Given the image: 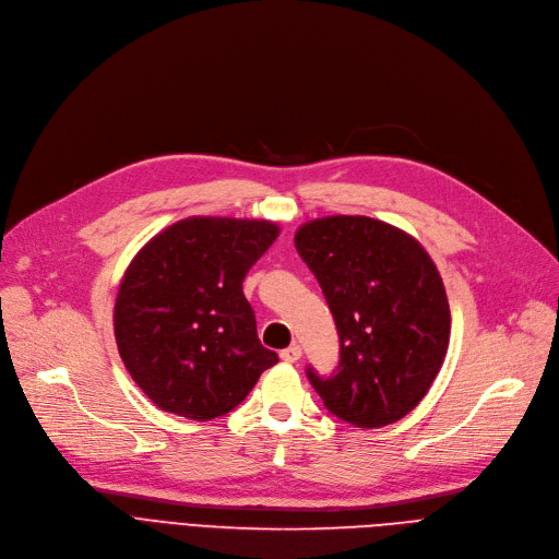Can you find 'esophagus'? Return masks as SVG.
<instances>
[{
  "label": "esophagus",
  "instance_id": "1",
  "mask_svg": "<svg viewBox=\"0 0 559 559\" xmlns=\"http://www.w3.org/2000/svg\"><path fill=\"white\" fill-rule=\"evenodd\" d=\"M280 356H282V360H286V364H295V360L302 356V347L300 345H288L286 349L280 352Z\"/></svg>",
  "mask_w": 559,
  "mask_h": 559
}]
</instances>
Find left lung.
Segmentation results:
<instances>
[{"instance_id": "left-lung-1", "label": "left lung", "mask_w": 559, "mask_h": 559, "mask_svg": "<svg viewBox=\"0 0 559 559\" xmlns=\"http://www.w3.org/2000/svg\"><path fill=\"white\" fill-rule=\"evenodd\" d=\"M334 316L341 360L332 377L307 368L326 411L358 429L408 415L449 347L442 277L419 241L370 216H324L295 233Z\"/></svg>"}]
</instances>
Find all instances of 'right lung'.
Returning <instances> with one entry per match:
<instances>
[{
	"mask_svg": "<svg viewBox=\"0 0 559 559\" xmlns=\"http://www.w3.org/2000/svg\"><path fill=\"white\" fill-rule=\"evenodd\" d=\"M277 235L271 221L191 216L130 261L115 302V338L126 370L157 408L214 419L277 364L257 338L243 295V277Z\"/></svg>",
	"mask_w": 559,
	"mask_h": 559,
	"instance_id": "add662e5",
	"label": "right lung"
}]
</instances>
